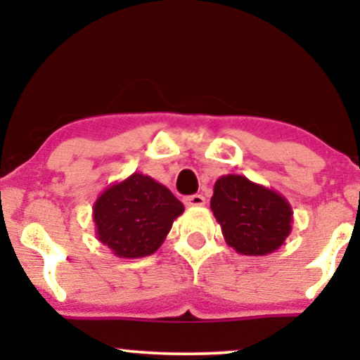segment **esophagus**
Segmentation results:
<instances>
[{"mask_svg": "<svg viewBox=\"0 0 360 360\" xmlns=\"http://www.w3.org/2000/svg\"><path fill=\"white\" fill-rule=\"evenodd\" d=\"M206 203L203 194H193V196H186L184 198V205L186 206H203Z\"/></svg>", "mask_w": 360, "mask_h": 360, "instance_id": "esophagus-1", "label": "esophagus"}]
</instances>
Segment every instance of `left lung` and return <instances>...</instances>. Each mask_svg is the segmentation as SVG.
Wrapping results in <instances>:
<instances>
[{
  "instance_id": "1",
  "label": "left lung",
  "mask_w": 360,
  "mask_h": 360,
  "mask_svg": "<svg viewBox=\"0 0 360 360\" xmlns=\"http://www.w3.org/2000/svg\"><path fill=\"white\" fill-rule=\"evenodd\" d=\"M225 242L242 255H267L292 229V208L283 194L245 176L218 177L210 201Z\"/></svg>"
}]
</instances>
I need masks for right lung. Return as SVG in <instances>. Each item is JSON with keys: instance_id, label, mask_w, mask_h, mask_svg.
<instances>
[{"instance_id": "right-lung-1", "label": "right lung", "mask_w": 360, "mask_h": 360, "mask_svg": "<svg viewBox=\"0 0 360 360\" xmlns=\"http://www.w3.org/2000/svg\"><path fill=\"white\" fill-rule=\"evenodd\" d=\"M184 205L164 184L134 172L110 184L93 205L96 237L120 259L152 255L166 240Z\"/></svg>"}]
</instances>
